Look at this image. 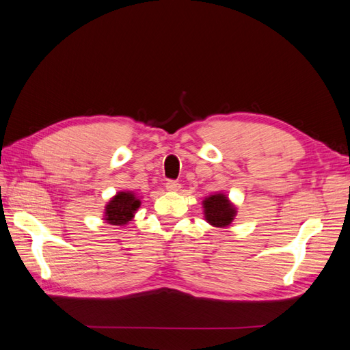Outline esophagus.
<instances>
[{
	"mask_svg": "<svg viewBox=\"0 0 350 350\" xmlns=\"http://www.w3.org/2000/svg\"><path fill=\"white\" fill-rule=\"evenodd\" d=\"M165 187H166V189H169V191H178V189L181 188V184H179L178 181H174V179H169V181H166Z\"/></svg>",
	"mask_w": 350,
	"mask_h": 350,
	"instance_id": "34e87169",
	"label": "esophagus"
}]
</instances>
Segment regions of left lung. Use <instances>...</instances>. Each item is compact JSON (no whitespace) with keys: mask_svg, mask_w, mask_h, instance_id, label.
Wrapping results in <instances>:
<instances>
[{"mask_svg":"<svg viewBox=\"0 0 350 350\" xmlns=\"http://www.w3.org/2000/svg\"><path fill=\"white\" fill-rule=\"evenodd\" d=\"M204 216L210 225L217 228L229 226L237 215L235 207L232 206L225 194H215L204 200Z\"/></svg>","mask_w":350,"mask_h":350,"instance_id":"1","label":"left lung"}]
</instances>
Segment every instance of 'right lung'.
<instances>
[{"mask_svg":"<svg viewBox=\"0 0 350 350\" xmlns=\"http://www.w3.org/2000/svg\"><path fill=\"white\" fill-rule=\"evenodd\" d=\"M140 207V200L130 191L116 194L105 208V220L111 225L122 226L133 219L135 210Z\"/></svg>","mask_w":350,"mask_h":350,"instance_id":"right-lung-1","label":"right lung"}]
</instances>
